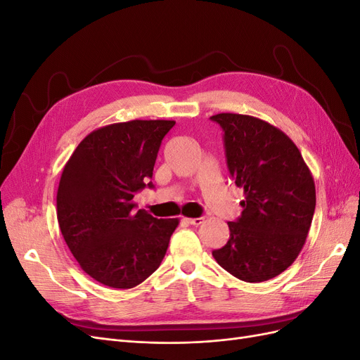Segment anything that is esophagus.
Listing matches in <instances>:
<instances>
[{
  "label": "esophagus",
  "instance_id": "esophagus-1",
  "mask_svg": "<svg viewBox=\"0 0 360 360\" xmlns=\"http://www.w3.org/2000/svg\"><path fill=\"white\" fill-rule=\"evenodd\" d=\"M184 221H186L191 225L198 226V225H201L204 222V217H186V219H184Z\"/></svg>",
  "mask_w": 360,
  "mask_h": 360
}]
</instances>
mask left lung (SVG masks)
Returning <instances> with one entry per match:
<instances>
[{
	"label": "left lung",
	"instance_id": "8db88e82",
	"mask_svg": "<svg viewBox=\"0 0 360 360\" xmlns=\"http://www.w3.org/2000/svg\"><path fill=\"white\" fill-rule=\"evenodd\" d=\"M224 130L226 165L245 200L228 222L230 238L213 250L217 264L245 282H263L287 270L307 242L315 210L312 174L292 141L252 115L210 117Z\"/></svg>",
	"mask_w": 360,
	"mask_h": 360
}]
</instances>
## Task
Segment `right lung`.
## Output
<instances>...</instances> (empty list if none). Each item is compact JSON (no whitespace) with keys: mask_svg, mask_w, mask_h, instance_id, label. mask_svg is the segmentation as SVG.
<instances>
[{"mask_svg":"<svg viewBox=\"0 0 360 360\" xmlns=\"http://www.w3.org/2000/svg\"><path fill=\"white\" fill-rule=\"evenodd\" d=\"M176 122L132 120L86 135L63 168L57 219L70 252L86 275L127 290L160 266L179 219L135 210V193L150 179L158 151Z\"/></svg>","mask_w":360,"mask_h":360,"instance_id":"1","label":"right lung"}]
</instances>
